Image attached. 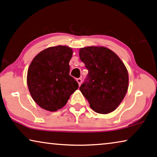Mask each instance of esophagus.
Returning a JSON list of instances; mask_svg holds the SVG:
<instances>
[{
    "label": "esophagus",
    "instance_id": "obj_1",
    "mask_svg": "<svg viewBox=\"0 0 157 157\" xmlns=\"http://www.w3.org/2000/svg\"><path fill=\"white\" fill-rule=\"evenodd\" d=\"M76 81H77V82H78V85H79V86H81V83H82V79H81V78H77V79H76Z\"/></svg>",
    "mask_w": 157,
    "mask_h": 157
}]
</instances>
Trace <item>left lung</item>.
Masks as SVG:
<instances>
[{
    "instance_id": "left-lung-1",
    "label": "left lung",
    "mask_w": 157,
    "mask_h": 157,
    "mask_svg": "<svg viewBox=\"0 0 157 157\" xmlns=\"http://www.w3.org/2000/svg\"><path fill=\"white\" fill-rule=\"evenodd\" d=\"M79 57L89 71L80 91L95 112L106 114L115 110L125 97L128 74L123 61L104 46L79 49Z\"/></svg>"
}]
</instances>
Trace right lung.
<instances>
[{
    "label": "right lung",
    "instance_id": "right-lung-1",
    "mask_svg": "<svg viewBox=\"0 0 157 157\" xmlns=\"http://www.w3.org/2000/svg\"><path fill=\"white\" fill-rule=\"evenodd\" d=\"M73 50L66 46H52L38 53L30 64L27 84L34 101L49 111L65 106L78 89L77 81L69 75Z\"/></svg>",
    "mask_w": 157,
    "mask_h": 157
}]
</instances>
